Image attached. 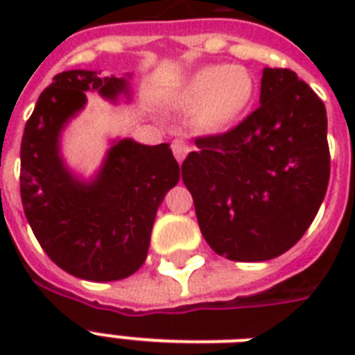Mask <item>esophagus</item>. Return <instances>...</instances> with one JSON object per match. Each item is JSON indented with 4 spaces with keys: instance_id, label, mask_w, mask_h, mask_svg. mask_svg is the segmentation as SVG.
<instances>
[{
    "instance_id": "esophagus-1",
    "label": "esophagus",
    "mask_w": 355,
    "mask_h": 355,
    "mask_svg": "<svg viewBox=\"0 0 355 355\" xmlns=\"http://www.w3.org/2000/svg\"><path fill=\"white\" fill-rule=\"evenodd\" d=\"M171 149H173V155H175V158H177L180 164H182V160L186 158V155H188L189 150H191V147L186 144V139L175 138L171 144Z\"/></svg>"
}]
</instances>
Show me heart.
Returning <instances> with one entry per match:
<instances>
[{"mask_svg":"<svg viewBox=\"0 0 355 355\" xmlns=\"http://www.w3.org/2000/svg\"><path fill=\"white\" fill-rule=\"evenodd\" d=\"M252 96L254 80L247 69L208 66L189 77L177 103L188 110L197 108V125L202 130L221 132L241 118Z\"/></svg>","mask_w":355,"mask_h":355,"instance_id":"b5f03b06","label":"heart"}]
</instances>
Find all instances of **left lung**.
<instances>
[{
    "instance_id": "left-lung-1",
    "label": "left lung",
    "mask_w": 355,
    "mask_h": 355,
    "mask_svg": "<svg viewBox=\"0 0 355 355\" xmlns=\"http://www.w3.org/2000/svg\"><path fill=\"white\" fill-rule=\"evenodd\" d=\"M324 103L295 71L265 68L259 107L195 139L182 162L200 232L219 256L265 261L313 223L330 180Z\"/></svg>"
}]
</instances>
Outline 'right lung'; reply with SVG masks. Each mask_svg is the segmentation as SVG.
Returning a JSON list of instances; mask_svg holds the SVG:
<instances>
[{"instance_id":"1","label":"right lung","mask_w":355,"mask_h":355,"mask_svg":"<svg viewBox=\"0 0 355 355\" xmlns=\"http://www.w3.org/2000/svg\"><path fill=\"white\" fill-rule=\"evenodd\" d=\"M127 77L88 69L55 75L21 138L25 217L47 256L83 280H121L144 265L156 210L180 178L169 145L150 147L130 138L114 141L90 182L75 177L62 162L60 134L85 108L86 92L118 101L130 96Z\"/></svg>"}]
</instances>
